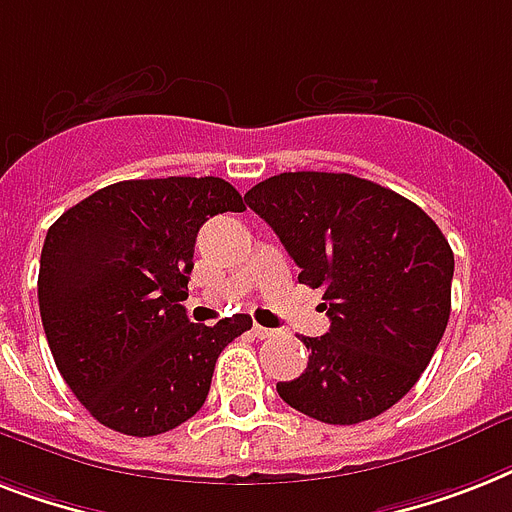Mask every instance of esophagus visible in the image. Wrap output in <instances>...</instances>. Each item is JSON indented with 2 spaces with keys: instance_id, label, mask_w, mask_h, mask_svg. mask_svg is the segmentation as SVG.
Here are the masks:
<instances>
[{
  "instance_id": "1",
  "label": "esophagus",
  "mask_w": 512,
  "mask_h": 512,
  "mask_svg": "<svg viewBox=\"0 0 512 512\" xmlns=\"http://www.w3.org/2000/svg\"><path fill=\"white\" fill-rule=\"evenodd\" d=\"M252 334H255L257 339H270V336H276V331H273V328L257 326V323H255V328H252Z\"/></svg>"
}]
</instances>
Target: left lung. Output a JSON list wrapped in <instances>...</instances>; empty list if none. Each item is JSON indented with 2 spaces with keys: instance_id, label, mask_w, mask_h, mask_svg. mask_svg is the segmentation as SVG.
<instances>
[{
  "instance_id": "left-lung-1",
  "label": "left lung",
  "mask_w": 512,
  "mask_h": 512,
  "mask_svg": "<svg viewBox=\"0 0 512 512\" xmlns=\"http://www.w3.org/2000/svg\"><path fill=\"white\" fill-rule=\"evenodd\" d=\"M323 292L331 328L302 336L310 360L278 381L286 405L352 426L400 402L450 321L455 255L434 220L397 191L350 173H278L244 194Z\"/></svg>"
}]
</instances>
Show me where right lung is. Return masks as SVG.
Masks as SVG:
<instances>
[{"label": "right lung", "mask_w": 512, "mask_h": 512, "mask_svg": "<svg viewBox=\"0 0 512 512\" xmlns=\"http://www.w3.org/2000/svg\"><path fill=\"white\" fill-rule=\"evenodd\" d=\"M223 178L120 181L54 220L39 265V310L70 392L128 436L176 429L205 405L215 360L249 315L191 323L186 307L202 223L242 213Z\"/></svg>", "instance_id": "right-lung-1"}]
</instances>
